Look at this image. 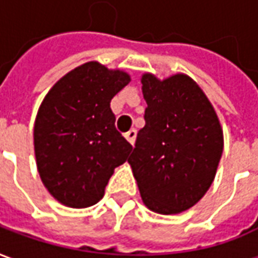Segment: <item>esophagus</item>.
Wrapping results in <instances>:
<instances>
[{
    "label": "esophagus",
    "mask_w": 258,
    "mask_h": 258,
    "mask_svg": "<svg viewBox=\"0 0 258 258\" xmlns=\"http://www.w3.org/2000/svg\"><path fill=\"white\" fill-rule=\"evenodd\" d=\"M124 137H125V140L128 141L131 145H134L135 137H137V131H135V130H130L128 133H125V135H124Z\"/></svg>",
    "instance_id": "obj_1"
}]
</instances>
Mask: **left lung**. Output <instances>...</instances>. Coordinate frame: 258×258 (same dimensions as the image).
Here are the masks:
<instances>
[{"label": "left lung", "instance_id": "left-lung-1", "mask_svg": "<svg viewBox=\"0 0 258 258\" xmlns=\"http://www.w3.org/2000/svg\"><path fill=\"white\" fill-rule=\"evenodd\" d=\"M145 127L128 163L144 203L159 214H177L210 188L221 159L222 130L207 96L194 80L175 74L142 76Z\"/></svg>", "mask_w": 258, "mask_h": 258}]
</instances>
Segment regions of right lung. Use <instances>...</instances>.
Instances as JSON below:
<instances>
[{
    "mask_svg": "<svg viewBox=\"0 0 258 258\" xmlns=\"http://www.w3.org/2000/svg\"><path fill=\"white\" fill-rule=\"evenodd\" d=\"M128 83L127 73L88 62L44 98L34 124L37 168L62 205L83 209L98 203L114 168L133 151L110 109L113 96Z\"/></svg>",
    "mask_w": 258,
    "mask_h": 258,
    "instance_id": "obj_1",
    "label": "right lung"
}]
</instances>
